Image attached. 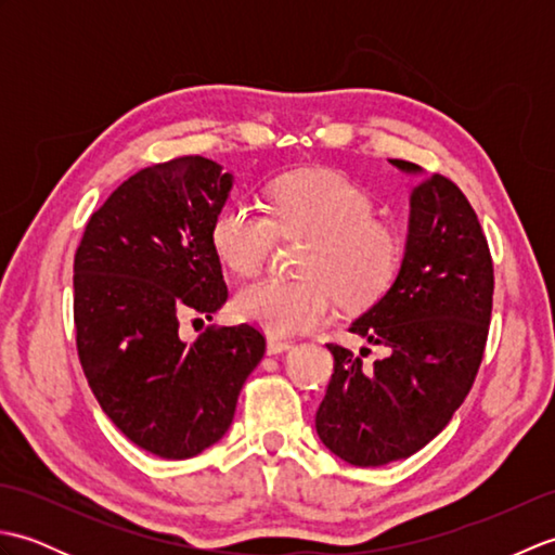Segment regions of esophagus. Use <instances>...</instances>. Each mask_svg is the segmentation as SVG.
<instances>
[{
    "instance_id": "1",
    "label": "esophagus",
    "mask_w": 555,
    "mask_h": 555,
    "mask_svg": "<svg viewBox=\"0 0 555 555\" xmlns=\"http://www.w3.org/2000/svg\"><path fill=\"white\" fill-rule=\"evenodd\" d=\"M293 348V340L281 338V336H269L267 338V352L269 356H279V352H286Z\"/></svg>"
}]
</instances>
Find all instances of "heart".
Returning a JSON list of instances; mask_svg holds the SVG:
<instances>
[{"instance_id":"obj_1","label":"heart","mask_w":555,"mask_h":555,"mask_svg":"<svg viewBox=\"0 0 555 555\" xmlns=\"http://www.w3.org/2000/svg\"><path fill=\"white\" fill-rule=\"evenodd\" d=\"M276 235H308L298 279H262L235 296L241 320L271 336L310 332L332 320L336 302L370 308L403 264V235L374 215L372 197L332 169L279 176L267 188V211L231 199L211 221L209 238L219 259L238 276L257 274Z\"/></svg>"}]
</instances>
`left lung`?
I'll list each match as a JSON object with an SVG mask.
<instances>
[{"mask_svg": "<svg viewBox=\"0 0 555 555\" xmlns=\"http://www.w3.org/2000/svg\"><path fill=\"white\" fill-rule=\"evenodd\" d=\"M415 173L417 164L391 159ZM493 296L487 235L465 193L434 173L410 197L405 257L393 286L350 332L384 346L386 358L326 344L334 374L317 410L328 451L358 467L408 457L463 405L485 358Z\"/></svg>", "mask_w": 555, "mask_h": 555, "instance_id": "1", "label": "left lung"}]
</instances>
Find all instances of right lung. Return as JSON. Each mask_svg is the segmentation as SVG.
Returning a JSON list of instances; mask_svg holds the SVG:
<instances>
[{"label": "right lung", "instance_id": "add662e5", "mask_svg": "<svg viewBox=\"0 0 555 555\" xmlns=\"http://www.w3.org/2000/svg\"><path fill=\"white\" fill-rule=\"evenodd\" d=\"M229 191L211 159L152 164L92 211L74 257L82 374L116 427L159 457H193L227 434L267 348L247 322L181 338L185 314L211 320L229 298L209 238Z\"/></svg>", "mask_w": 555, "mask_h": 555}]
</instances>
